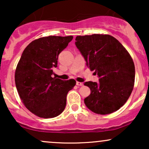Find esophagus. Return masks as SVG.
<instances>
[{"mask_svg":"<svg viewBox=\"0 0 149 149\" xmlns=\"http://www.w3.org/2000/svg\"><path fill=\"white\" fill-rule=\"evenodd\" d=\"M76 85H78V86H83V83H81V82L77 81V82H76Z\"/></svg>","mask_w":149,"mask_h":149,"instance_id":"esophagus-1","label":"esophagus"}]
</instances>
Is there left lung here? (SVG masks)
I'll return each instance as SVG.
<instances>
[{"label": "left lung", "mask_w": 149, "mask_h": 149, "mask_svg": "<svg viewBox=\"0 0 149 149\" xmlns=\"http://www.w3.org/2000/svg\"><path fill=\"white\" fill-rule=\"evenodd\" d=\"M76 40L87 66L100 77V83H84L91 91L84 100L85 105L100 115L116 111L125 104L134 88L135 68L130 54L117 39L107 34L78 36Z\"/></svg>", "instance_id": "obj_1"}]
</instances>
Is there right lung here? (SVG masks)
I'll return each instance as SVG.
<instances>
[{
  "mask_svg": "<svg viewBox=\"0 0 149 149\" xmlns=\"http://www.w3.org/2000/svg\"><path fill=\"white\" fill-rule=\"evenodd\" d=\"M73 38L49 36L34 40L19 61L15 74L17 90L26 108L38 117L50 118L61 114L68 92L76 84L73 79L52 77L58 56Z\"/></svg>",
  "mask_w": 149,
  "mask_h": 149,
  "instance_id": "right-lung-1",
  "label": "right lung"
}]
</instances>
